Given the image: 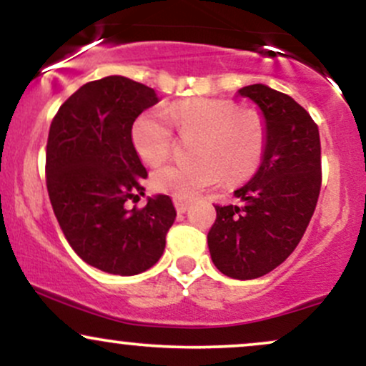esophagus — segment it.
Masks as SVG:
<instances>
[{
	"label": "esophagus",
	"instance_id": "esophagus-1",
	"mask_svg": "<svg viewBox=\"0 0 366 366\" xmlns=\"http://www.w3.org/2000/svg\"><path fill=\"white\" fill-rule=\"evenodd\" d=\"M174 204H175V209H177L179 213H186L189 208L187 201H182V199H174Z\"/></svg>",
	"mask_w": 366,
	"mask_h": 366
}]
</instances>
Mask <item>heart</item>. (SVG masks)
I'll return each instance as SVG.
<instances>
[{"mask_svg": "<svg viewBox=\"0 0 366 366\" xmlns=\"http://www.w3.org/2000/svg\"><path fill=\"white\" fill-rule=\"evenodd\" d=\"M199 134L192 163H170L153 174V187L177 199H187L225 177L242 180L258 169L264 149V125L258 113L237 110L232 102L191 98L165 112L149 110L132 125V144L148 165L170 154L174 132Z\"/></svg>", "mask_w": 366, "mask_h": 366, "instance_id": "1", "label": "heart"}]
</instances>
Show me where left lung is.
Wrapping results in <instances>:
<instances>
[{
    "label": "left lung",
    "instance_id": "left-lung-1",
    "mask_svg": "<svg viewBox=\"0 0 366 366\" xmlns=\"http://www.w3.org/2000/svg\"><path fill=\"white\" fill-rule=\"evenodd\" d=\"M259 108L264 149L258 170L234 191L241 207H215L208 232L212 262L239 280L258 279L296 249L320 194V134L291 96L264 84L237 91Z\"/></svg>",
    "mask_w": 366,
    "mask_h": 366
}]
</instances>
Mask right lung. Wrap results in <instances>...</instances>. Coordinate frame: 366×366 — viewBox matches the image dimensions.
<instances>
[{"mask_svg":"<svg viewBox=\"0 0 366 366\" xmlns=\"http://www.w3.org/2000/svg\"><path fill=\"white\" fill-rule=\"evenodd\" d=\"M159 102L154 89L122 75L84 84L61 104L46 146V186L66 241L86 263L137 275L165 251L177 212L169 196H144L148 177L132 144V125Z\"/></svg>","mask_w":366,"mask_h":366,"instance_id":"add662e5","label":"right lung"}]
</instances>
